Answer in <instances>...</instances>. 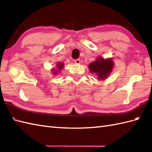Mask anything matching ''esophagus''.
<instances>
[{
	"label": "esophagus",
	"mask_w": 152,
	"mask_h": 152,
	"mask_svg": "<svg viewBox=\"0 0 152 152\" xmlns=\"http://www.w3.org/2000/svg\"><path fill=\"white\" fill-rule=\"evenodd\" d=\"M74 63H76V64H80V59H77L74 60Z\"/></svg>",
	"instance_id": "1"
}]
</instances>
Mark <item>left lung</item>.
Listing matches in <instances>:
<instances>
[{
	"label": "left lung",
	"instance_id": "left-lung-1",
	"mask_svg": "<svg viewBox=\"0 0 152 152\" xmlns=\"http://www.w3.org/2000/svg\"><path fill=\"white\" fill-rule=\"evenodd\" d=\"M114 64V61L110 58L104 59L102 57H97L95 61L89 64V71L96 74L98 80H104L112 72Z\"/></svg>",
	"mask_w": 152,
	"mask_h": 152
}]
</instances>
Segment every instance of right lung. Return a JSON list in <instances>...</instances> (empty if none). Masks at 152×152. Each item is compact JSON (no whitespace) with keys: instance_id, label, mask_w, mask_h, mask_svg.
Masks as SVG:
<instances>
[{"instance_id":"obj_1","label":"right lung","mask_w":152,"mask_h":152,"mask_svg":"<svg viewBox=\"0 0 152 152\" xmlns=\"http://www.w3.org/2000/svg\"><path fill=\"white\" fill-rule=\"evenodd\" d=\"M57 70H56V69H53L52 70V72H53L54 75H56V74H57V71H58V72H59V71L63 69V63H57Z\"/></svg>"}]
</instances>
